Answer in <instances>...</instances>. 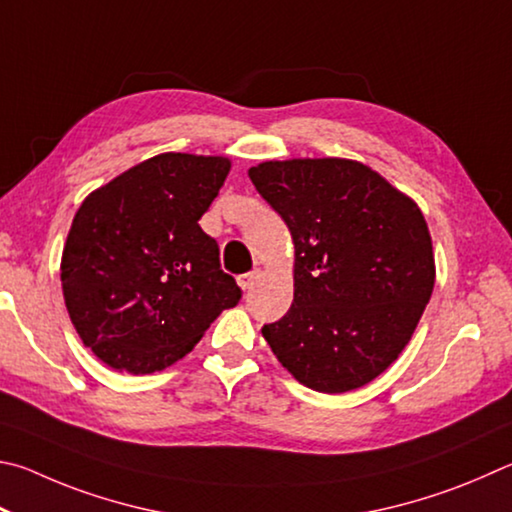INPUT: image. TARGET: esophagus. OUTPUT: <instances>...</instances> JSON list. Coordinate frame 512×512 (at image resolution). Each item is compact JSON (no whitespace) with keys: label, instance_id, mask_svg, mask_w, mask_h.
Wrapping results in <instances>:
<instances>
[{"label":"esophagus","instance_id":"1","mask_svg":"<svg viewBox=\"0 0 512 512\" xmlns=\"http://www.w3.org/2000/svg\"><path fill=\"white\" fill-rule=\"evenodd\" d=\"M261 279V272L258 270H251V272H247V274H242V276H238V285L245 292H249V290H254V285H256V281Z\"/></svg>","mask_w":512,"mask_h":512}]
</instances>
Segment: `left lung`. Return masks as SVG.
Segmentation results:
<instances>
[{
  "instance_id": "obj_1",
  "label": "left lung",
  "mask_w": 512,
  "mask_h": 512,
  "mask_svg": "<svg viewBox=\"0 0 512 512\" xmlns=\"http://www.w3.org/2000/svg\"><path fill=\"white\" fill-rule=\"evenodd\" d=\"M249 179L294 242L292 308L263 337L310 389L364 387L398 360L432 297L425 215L353 159L263 161Z\"/></svg>"
}]
</instances>
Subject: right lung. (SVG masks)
I'll return each instance as SVG.
<instances>
[{"mask_svg":"<svg viewBox=\"0 0 512 512\" xmlns=\"http://www.w3.org/2000/svg\"><path fill=\"white\" fill-rule=\"evenodd\" d=\"M229 168L227 157L164 152L80 204L62 249V294L83 344L112 369L164 371L240 301L200 227Z\"/></svg>","mask_w":512,"mask_h":512,"instance_id":"obj_1","label":"right lung"}]
</instances>
